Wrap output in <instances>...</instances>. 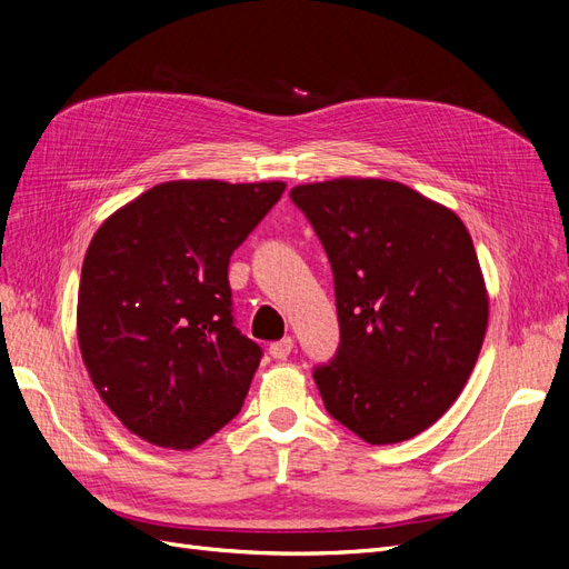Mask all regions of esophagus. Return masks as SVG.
Wrapping results in <instances>:
<instances>
[{"instance_id": "obj_1", "label": "esophagus", "mask_w": 569, "mask_h": 569, "mask_svg": "<svg viewBox=\"0 0 569 569\" xmlns=\"http://www.w3.org/2000/svg\"><path fill=\"white\" fill-rule=\"evenodd\" d=\"M291 351H295V339H291V337H282L280 341L270 343V356L278 358V360L287 358Z\"/></svg>"}]
</instances>
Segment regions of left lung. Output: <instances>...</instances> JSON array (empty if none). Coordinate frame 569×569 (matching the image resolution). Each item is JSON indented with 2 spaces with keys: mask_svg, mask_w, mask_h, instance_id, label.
Wrapping results in <instances>:
<instances>
[{
  "mask_svg": "<svg viewBox=\"0 0 569 569\" xmlns=\"http://www.w3.org/2000/svg\"><path fill=\"white\" fill-rule=\"evenodd\" d=\"M330 258L341 343L313 380L327 412L368 443L435 425L470 380L489 291L465 222L382 178L291 187Z\"/></svg>",
  "mask_w": 569,
  "mask_h": 569,
  "instance_id": "obj_1",
  "label": "left lung"
}]
</instances>
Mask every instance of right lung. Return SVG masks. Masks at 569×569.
Listing matches in <instances>:
<instances>
[{
    "label": "right lung",
    "mask_w": 569,
    "mask_h": 569,
    "mask_svg": "<svg viewBox=\"0 0 569 569\" xmlns=\"http://www.w3.org/2000/svg\"><path fill=\"white\" fill-rule=\"evenodd\" d=\"M284 182L170 180L94 232L78 289L90 380L132 435L192 451L244 403L261 349L232 325V251Z\"/></svg>",
    "instance_id": "right-lung-1"
}]
</instances>
